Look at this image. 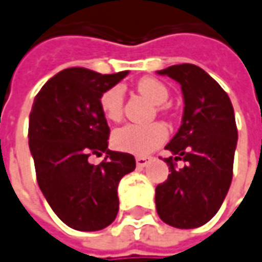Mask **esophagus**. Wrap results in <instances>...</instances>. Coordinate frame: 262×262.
<instances>
[{"label":"esophagus","mask_w":262,"mask_h":262,"mask_svg":"<svg viewBox=\"0 0 262 262\" xmlns=\"http://www.w3.org/2000/svg\"><path fill=\"white\" fill-rule=\"evenodd\" d=\"M147 163H149V158H136V165H138V168H145Z\"/></svg>","instance_id":"obj_1"}]
</instances>
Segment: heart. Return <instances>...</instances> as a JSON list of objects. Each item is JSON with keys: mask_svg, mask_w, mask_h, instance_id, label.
<instances>
[{"mask_svg": "<svg viewBox=\"0 0 262 262\" xmlns=\"http://www.w3.org/2000/svg\"><path fill=\"white\" fill-rule=\"evenodd\" d=\"M138 90L155 104H163L168 100L166 86L156 79L146 77L138 83ZM100 108L108 120H119L123 112V90L120 86L107 89L100 96ZM168 139V130L161 123L124 124L113 132L112 143L124 154L146 156L159 147Z\"/></svg>", "mask_w": 262, "mask_h": 262, "instance_id": "1", "label": "heart"}]
</instances>
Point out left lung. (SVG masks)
I'll return each mask as SVG.
<instances>
[{
  "label": "left lung",
  "mask_w": 262,
  "mask_h": 262,
  "mask_svg": "<svg viewBox=\"0 0 262 262\" xmlns=\"http://www.w3.org/2000/svg\"><path fill=\"white\" fill-rule=\"evenodd\" d=\"M158 74L176 80L183 94L182 124L165 149L168 179L156 186V211L165 224L198 228L212 218L227 196L238 130L228 94L195 64H176ZM185 166L176 169L174 162Z\"/></svg>",
  "instance_id": "obj_1"
}]
</instances>
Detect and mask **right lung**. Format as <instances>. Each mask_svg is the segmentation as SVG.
<instances>
[{"label": "right lung", "instance_id": "1", "mask_svg": "<svg viewBox=\"0 0 262 262\" xmlns=\"http://www.w3.org/2000/svg\"><path fill=\"white\" fill-rule=\"evenodd\" d=\"M129 71L100 74L83 67L57 73L35 96L30 113L28 145L37 182L49 205L66 225L99 231L116 218L117 186L136 168L130 154L108 150L110 129L100 96ZM106 153L92 165V154Z\"/></svg>", "mask_w": 262, "mask_h": 262}]
</instances>
